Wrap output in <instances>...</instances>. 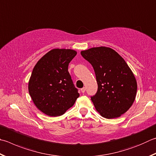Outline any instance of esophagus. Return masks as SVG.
<instances>
[{
    "label": "esophagus",
    "instance_id": "esophagus-1",
    "mask_svg": "<svg viewBox=\"0 0 156 156\" xmlns=\"http://www.w3.org/2000/svg\"><path fill=\"white\" fill-rule=\"evenodd\" d=\"M80 90H81V92H82V93H84V92H85V90H86V88H85V87L82 88V89H80Z\"/></svg>",
    "mask_w": 156,
    "mask_h": 156
}]
</instances>
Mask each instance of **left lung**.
Wrapping results in <instances>:
<instances>
[{
  "mask_svg": "<svg viewBox=\"0 0 156 156\" xmlns=\"http://www.w3.org/2000/svg\"><path fill=\"white\" fill-rule=\"evenodd\" d=\"M94 69L98 89L91 97L95 109L106 119L121 117L134 103L137 83L125 60L110 48L100 46L81 51Z\"/></svg>",
  "mask_w": 156,
  "mask_h": 156,
  "instance_id": "1",
  "label": "left lung"
}]
</instances>
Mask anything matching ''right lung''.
<instances>
[{
  "instance_id": "add662e5",
  "label": "right lung",
  "mask_w": 156,
  "mask_h": 156,
  "mask_svg": "<svg viewBox=\"0 0 156 156\" xmlns=\"http://www.w3.org/2000/svg\"><path fill=\"white\" fill-rule=\"evenodd\" d=\"M76 55L72 49H52L34 67L29 92L35 106L45 115H62L80 95L68 72L69 63Z\"/></svg>"
}]
</instances>
